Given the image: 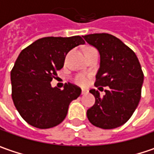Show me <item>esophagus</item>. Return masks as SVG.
<instances>
[{
    "label": "esophagus",
    "mask_w": 154,
    "mask_h": 154,
    "mask_svg": "<svg viewBox=\"0 0 154 154\" xmlns=\"http://www.w3.org/2000/svg\"><path fill=\"white\" fill-rule=\"evenodd\" d=\"M88 94V90L82 89V94Z\"/></svg>",
    "instance_id": "34e87169"
}]
</instances>
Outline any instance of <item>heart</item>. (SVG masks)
Returning a JSON list of instances; mask_svg holds the SVG:
<instances>
[{"mask_svg":"<svg viewBox=\"0 0 154 154\" xmlns=\"http://www.w3.org/2000/svg\"><path fill=\"white\" fill-rule=\"evenodd\" d=\"M73 82L80 86H85V85H87V83L88 82V76L86 74H83V73L77 74L73 78Z\"/></svg>","mask_w":154,"mask_h":154,"instance_id":"1","label":"heart"}]
</instances>
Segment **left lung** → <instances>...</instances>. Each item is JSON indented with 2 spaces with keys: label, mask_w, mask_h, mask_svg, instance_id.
<instances>
[{
  "label": "left lung",
  "mask_w": 154,
  "mask_h": 154,
  "mask_svg": "<svg viewBox=\"0 0 154 154\" xmlns=\"http://www.w3.org/2000/svg\"><path fill=\"white\" fill-rule=\"evenodd\" d=\"M100 53V68L94 87L105 89L103 96L94 88L89 92L95 98L88 109L89 122L102 129H114L125 125L134 113L141 98L144 73L135 52L115 36L95 33L83 36Z\"/></svg>",
  "instance_id": "8db88e82"
}]
</instances>
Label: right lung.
I'll return each instance as SVG.
<instances>
[{"label":"right lung","mask_w":154,"mask_h":154,"mask_svg":"<svg viewBox=\"0 0 154 154\" xmlns=\"http://www.w3.org/2000/svg\"><path fill=\"white\" fill-rule=\"evenodd\" d=\"M80 36L38 39L19 54L11 70L12 99L20 116L29 125L49 129L66 118L69 104L82 89L66 83L64 89L51 88V82L64 66L67 52L84 45Z\"/></svg>","instance_id":"add662e5"}]
</instances>
